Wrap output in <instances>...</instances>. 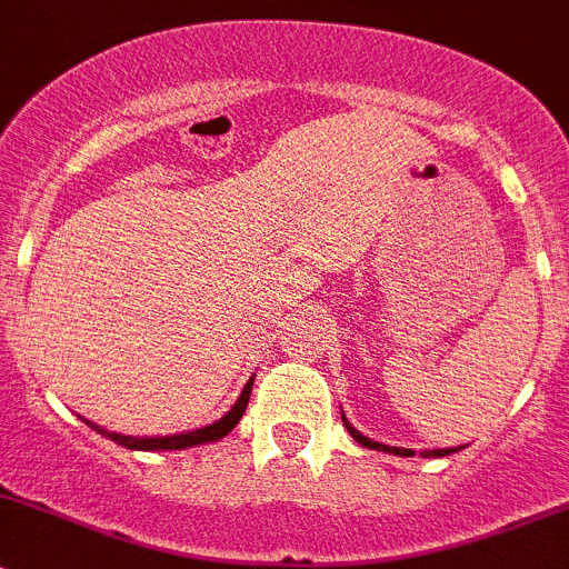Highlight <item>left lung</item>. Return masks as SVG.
Here are the masks:
<instances>
[{
	"instance_id": "left-lung-1",
	"label": "left lung",
	"mask_w": 569,
	"mask_h": 569,
	"mask_svg": "<svg viewBox=\"0 0 569 569\" xmlns=\"http://www.w3.org/2000/svg\"><path fill=\"white\" fill-rule=\"evenodd\" d=\"M341 422H345V428H347V431H350V437L356 439L358 445H363V448L386 450V453H395V456H413V450H408V448H389V445H380V442H372V439H367V437H363V433H358L356 428H352V425L347 422L345 413H341ZM456 450H461V448H456ZM456 450H453V448H448V450H431V453H425V456H448V453H456Z\"/></svg>"
}]
</instances>
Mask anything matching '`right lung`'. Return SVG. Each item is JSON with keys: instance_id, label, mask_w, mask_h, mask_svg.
Segmentation results:
<instances>
[{"instance_id": "1", "label": "right lung", "mask_w": 569, "mask_h": 569, "mask_svg": "<svg viewBox=\"0 0 569 569\" xmlns=\"http://www.w3.org/2000/svg\"><path fill=\"white\" fill-rule=\"evenodd\" d=\"M252 380L244 386V391H241V397L236 400V406L230 408L228 413H224L222 419H217L213 425H208V428H197V431H189V433H178V437H150V439H136V437H121V433H110L104 431V428H99V425L88 422L93 428V431H99L102 437L113 439L116 445H121V448H130V450H183V448H194V445H206V442H217V439L228 437L230 431H233L236 425H239V419L244 417V408L247 402H250V391H252Z\"/></svg>"}]
</instances>
